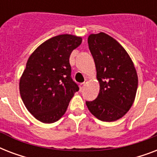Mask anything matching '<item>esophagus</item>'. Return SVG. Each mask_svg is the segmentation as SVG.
Listing matches in <instances>:
<instances>
[{
	"instance_id": "1",
	"label": "esophagus",
	"mask_w": 157,
	"mask_h": 157,
	"mask_svg": "<svg viewBox=\"0 0 157 157\" xmlns=\"http://www.w3.org/2000/svg\"><path fill=\"white\" fill-rule=\"evenodd\" d=\"M87 82H88V81H87V80H86V81H85V82H83V83H81V85H80V87H81V89H83L84 87L86 86V84H87Z\"/></svg>"
}]
</instances>
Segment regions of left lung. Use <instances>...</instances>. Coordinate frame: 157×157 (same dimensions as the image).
<instances>
[{
    "mask_svg": "<svg viewBox=\"0 0 157 157\" xmlns=\"http://www.w3.org/2000/svg\"><path fill=\"white\" fill-rule=\"evenodd\" d=\"M89 48L95 63L99 94L86 101L92 114L102 121H115L126 114L134 103L138 75L126 50L104 33L90 34Z\"/></svg>",
    "mask_w": 157,
    "mask_h": 157,
    "instance_id": "1",
    "label": "left lung"
}]
</instances>
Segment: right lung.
<instances>
[{"instance_id": "obj_1", "label": "right lung", "mask_w": 157, "mask_h": 157, "mask_svg": "<svg viewBox=\"0 0 157 157\" xmlns=\"http://www.w3.org/2000/svg\"><path fill=\"white\" fill-rule=\"evenodd\" d=\"M81 36L63 34L39 45L28 58L19 81V92L28 112L45 124L59 121L79 90L71 77L69 58Z\"/></svg>"}]
</instances>
